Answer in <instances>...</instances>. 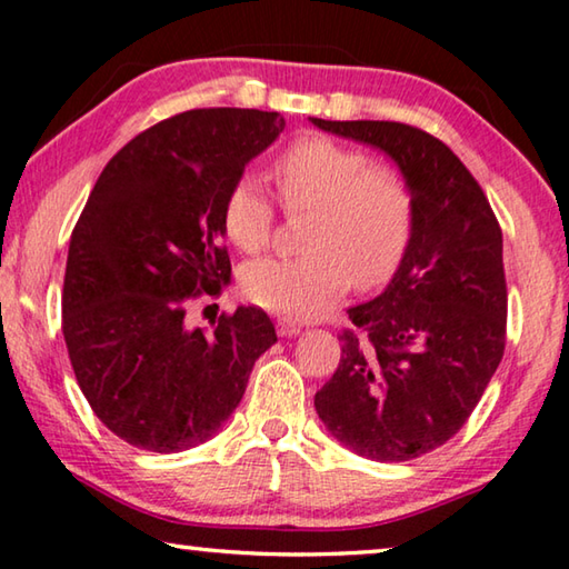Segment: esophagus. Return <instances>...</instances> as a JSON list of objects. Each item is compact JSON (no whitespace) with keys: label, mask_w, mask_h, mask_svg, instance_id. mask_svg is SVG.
Returning <instances> with one entry per match:
<instances>
[{"label":"esophagus","mask_w":569,"mask_h":569,"mask_svg":"<svg viewBox=\"0 0 569 569\" xmlns=\"http://www.w3.org/2000/svg\"><path fill=\"white\" fill-rule=\"evenodd\" d=\"M277 332L282 335V338H292V335H297L300 332V325H295V322H277Z\"/></svg>","instance_id":"1"}]
</instances>
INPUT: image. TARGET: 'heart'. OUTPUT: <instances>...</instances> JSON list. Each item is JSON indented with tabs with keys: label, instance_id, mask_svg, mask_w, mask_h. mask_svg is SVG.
Instances as JSON below:
<instances>
[{
	"label": "heart",
	"instance_id": "1",
	"mask_svg": "<svg viewBox=\"0 0 569 569\" xmlns=\"http://www.w3.org/2000/svg\"><path fill=\"white\" fill-rule=\"evenodd\" d=\"M287 213H310L297 259H262L239 274L241 292L269 312L318 318L358 290L386 284L403 262L416 227V193L406 173L372 163L356 146L307 133L272 163ZM277 209L251 176H239L221 203L223 234L244 254H259L274 234Z\"/></svg>",
	"mask_w": 569,
	"mask_h": 569
}]
</instances>
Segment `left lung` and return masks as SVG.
Masks as SVG:
<instances>
[{"instance_id": "1", "label": "left lung", "mask_w": 569, "mask_h": 569, "mask_svg": "<svg viewBox=\"0 0 569 569\" xmlns=\"http://www.w3.org/2000/svg\"><path fill=\"white\" fill-rule=\"evenodd\" d=\"M386 151L416 193L411 244L383 295L350 307L338 370L315 393L328 431L360 456L411 461L469 421L507 346L501 229L449 146L393 120H322Z\"/></svg>"}]
</instances>
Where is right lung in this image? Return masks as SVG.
I'll return each mask as SVG.
<instances>
[{"label":"right lung","instance_id":"right-lung-1","mask_svg":"<svg viewBox=\"0 0 569 569\" xmlns=\"http://www.w3.org/2000/svg\"><path fill=\"white\" fill-rule=\"evenodd\" d=\"M284 130L267 110L199 108L151 126L110 158L74 223L62 335L102 423L143 451L191 449L219 431L277 332L259 307L189 328L191 305L229 284L221 203Z\"/></svg>","mask_w":569,"mask_h":569}]
</instances>
